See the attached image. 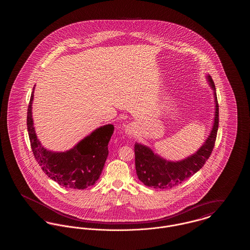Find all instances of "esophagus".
I'll return each instance as SVG.
<instances>
[{
	"label": "esophagus",
	"mask_w": 250,
	"mask_h": 250,
	"mask_svg": "<svg viewBox=\"0 0 250 250\" xmlns=\"http://www.w3.org/2000/svg\"><path fill=\"white\" fill-rule=\"evenodd\" d=\"M125 132L128 134V135H133L134 133H135V127H134V125H127L126 126H125Z\"/></svg>",
	"instance_id": "obj_1"
}]
</instances>
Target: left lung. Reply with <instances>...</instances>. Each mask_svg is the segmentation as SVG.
<instances>
[{
	"instance_id": "obj_1",
	"label": "left lung",
	"mask_w": 250,
	"mask_h": 250,
	"mask_svg": "<svg viewBox=\"0 0 250 250\" xmlns=\"http://www.w3.org/2000/svg\"><path fill=\"white\" fill-rule=\"evenodd\" d=\"M210 85L215 91V86L211 76H208ZM215 100V115L213 129L206 143L200 150L179 162H169L155 155L148 147L136 143L135 144V165L138 178L147 187L154 188H172L182 184L187 179L190 178L199 169H201L208 160L213 152L218 129V102L216 94Z\"/></svg>"
}]
</instances>
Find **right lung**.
<instances>
[{
    "label": "right lung",
    "instance_id": "1",
    "mask_svg": "<svg viewBox=\"0 0 250 250\" xmlns=\"http://www.w3.org/2000/svg\"><path fill=\"white\" fill-rule=\"evenodd\" d=\"M33 98L34 92L28 106L27 129L32 151L42 170L66 188L85 189L94 186L105 165L108 155L107 144L114 126L107 125L99 127L67 152H49L41 146L36 137L32 118Z\"/></svg>",
    "mask_w": 250,
    "mask_h": 250
}]
</instances>
